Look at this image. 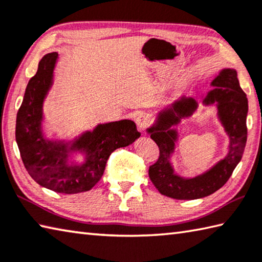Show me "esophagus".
Returning a JSON list of instances; mask_svg holds the SVG:
<instances>
[{
	"instance_id": "obj_1",
	"label": "esophagus",
	"mask_w": 262,
	"mask_h": 262,
	"mask_svg": "<svg viewBox=\"0 0 262 262\" xmlns=\"http://www.w3.org/2000/svg\"><path fill=\"white\" fill-rule=\"evenodd\" d=\"M150 119L145 115H140L136 118V126L139 128V130L144 132L147 127H149Z\"/></svg>"
}]
</instances>
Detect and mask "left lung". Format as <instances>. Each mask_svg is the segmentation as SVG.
<instances>
[{
	"instance_id": "1",
	"label": "left lung",
	"mask_w": 262,
	"mask_h": 262,
	"mask_svg": "<svg viewBox=\"0 0 262 262\" xmlns=\"http://www.w3.org/2000/svg\"><path fill=\"white\" fill-rule=\"evenodd\" d=\"M213 89L203 99L205 105L216 103L217 116L229 136V150L222 160L206 173L184 179L174 173L170 157L175 149L178 133L172 126L191 116L198 104L191 97H182L159 112L157 121L147 132L159 147V158L149 167V178L158 191L174 199H197L210 196L226 184L242 159L247 139L246 94L241 88L232 69L222 70L213 80Z\"/></svg>"
}]
</instances>
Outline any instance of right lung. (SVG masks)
Instances as JSON below:
<instances>
[{"label": "right lung", "instance_id": "right-lung-1", "mask_svg": "<svg viewBox=\"0 0 262 262\" xmlns=\"http://www.w3.org/2000/svg\"><path fill=\"white\" fill-rule=\"evenodd\" d=\"M57 58V52L47 54L28 81L17 113L16 141L24 166L36 183L55 192L79 193L101 180L113 151L132 144L141 133L134 121L120 120L101 123L72 143L47 140L41 127L43 101L52 84ZM77 150L86 155L82 164L69 163V155Z\"/></svg>", "mask_w": 262, "mask_h": 262}]
</instances>
